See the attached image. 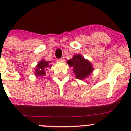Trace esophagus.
<instances>
[{"label":"esophagus","mask_w":131,"mask_h":131,"mask_svg":"<svg viewBox=\"0 0 131 131\" xmlns=\"http://www.w3.org/2000/svg\"><path fill=\"white\" fill-rule=\"evenodd\" d=\"M58 62H65V59L63 58H60V59H58Z\"/></svg>","instance_id":"34e87169"}]
</instances>
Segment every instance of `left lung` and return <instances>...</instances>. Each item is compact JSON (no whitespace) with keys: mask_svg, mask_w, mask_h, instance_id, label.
Segmentation results:
<instances>
[{"mask_svg":"<svg viewBox=\"0 0 131 131\" xmlns=\"http://www.w3.org/2000/svg\"><path fill=\"white\" fill-rule=\"evenodd\" d=\"M69 66L73 68V73L76 78L83 80L91 75L93 71V67L91 62L86 60L81 55L77 54L73 56V58L67 62Z\"/></svg>","mask_w":131,"mask_h":131,"instance_id":"8db88e82","label":"left lung"}]
</instances>
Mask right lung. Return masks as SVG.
Here are the masks:
<instances>
[{
    "label": "right lung",
    "mask_w": 131,
    "mask_h": 131,
    "mask_svg": "<svg viewBox=\"0 0 131 131\" xmlns=\"http://www.w3.org/2000/svg\"><path fill=\"white\" fill-rule=\"evenodd\" d=\"M51 62H47L45 60H42L38 63L36 68L35 69V75L37 77L39 76H44L46 74L45 71L47 70L48 68H51V65H49V63Z\"/></svg>",
    "instance_id": "right-lung-1"
}]
</instances>
